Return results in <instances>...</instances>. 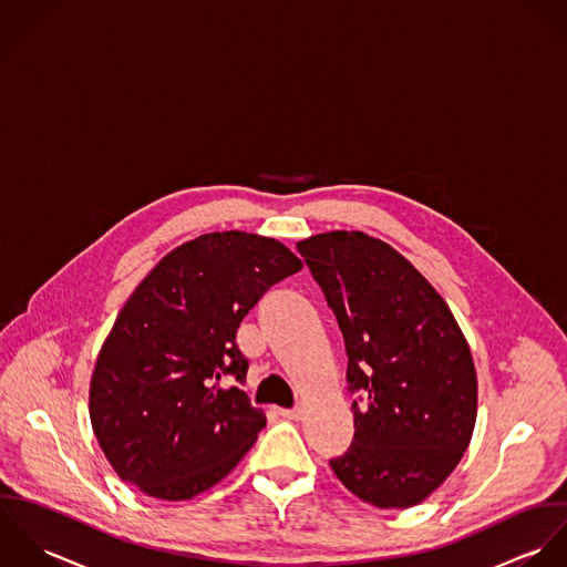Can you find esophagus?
Wrapping results in <instances>:
<instances>
[{
  "instance_id": "34e87169",
  "label": "esophagus",
  "mask_w": 567,
  "mask_h": 567,
  "mask_svg": "<svg viewBox=\"0 0 567 567\" xmlns=\"http://www.w3.org/2000/svg\"><path fill=\"white\" fill-rule=\"evenodd\" d=\"M278 414L287 421H298L302 416V410L300 408H293V410H278Z\"/></svg>"
}]
</instances>
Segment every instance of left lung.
Masks as SVG:
<instances>
[{"label":"left lung","instance_id":"obj_1","mask_svg":"<svg viewBox=\"0 0 567 567\" xmlns=\"http://www.w3.org/2000/svg\"><path fill=\"white\" fill-rule=\"evenodd\" d=\"M338 318L354 439L331 460L341 484L379 508L434 493L466 452L477 410L475 365L441 293L388 243L363 231L300 240Z\"/></svg>","mask_w":567,"mask_h":567}]
</instances>
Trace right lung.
Wrapping results in <instances>:
<instances>
[{
  "label": "right lung",
  "instance_id": "right-lung-1",
  "mask_svg": "<svg viewBox=\"0 0 567 567\" xmlns=\"http://www.w3.org/2000/svg\"><path fill=\"white\" fill-rule=\"evenodd\" d=\"M302 269L278 240L215 231L164 256L103 343L90 419L115 473L157 499H190L251 450L267 419L238 385L243 318Z\"/></svg>",
  "mask_w": 567,
  "mask_h": 567
}]
</instances>
